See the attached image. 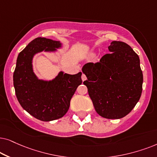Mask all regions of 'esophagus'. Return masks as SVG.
<instances>
[{"instance_id": "esophagus-1", "label": "esophagus", "mask_w": 157, "mask_h": 157, "mask_svg": "<svg viewBox=\"0 0 157 157\" xmlns=\"http://www.w3.org/2000/svg\"><path fill=\"white\" fill-rule=\"evenodd\" d=\"M86 79H87L86 76H85V75L84 74H82V81H85V80H86Z\"/></svg>"}]
</instances>
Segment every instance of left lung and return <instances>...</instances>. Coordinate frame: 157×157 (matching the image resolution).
I'll return each mask as SVG.
<instances>
[{
	"label": "left lung",
	"instance_id": "8db88e82",
	"mask_svg": "<svg viewBox=\"0 0 157 157\" xmlns=\"http://www.w3.org/2000/svg\"><path fill=\"white\" fill-rule=\"evenodd\" d=\"M110 52L96 63L82 69L96 112L103 118L119 119L135 107L142 93L143 73L138 54L123 41H112Z\"/></svg>",
	"mask_w": 157,
	"mask_h": 157
}]
</instances>
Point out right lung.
Returning <instances> with one entry per match:
<instances>
[{
    "mask_svg": "<svg viewBox=\"0 0 157 157\" xmlns=\"http://www.w3.org/2000/svg\"><path fill=\"white\" fill-rule=\"evenodd\" d=\"M59 41L38 37L18 54L13 72V85L20 105L29 114L42 121L63 117L70 100L82 84V72L69 75L60 72L51 81L39 80L33 72L32 59L38 52H54L61 47Z\"/></svg>",
    "mask_w": 157,
    "mask_h": 157,
    "instance_id": "add662e5",
    "label": "right lung"
}]
</instances>
